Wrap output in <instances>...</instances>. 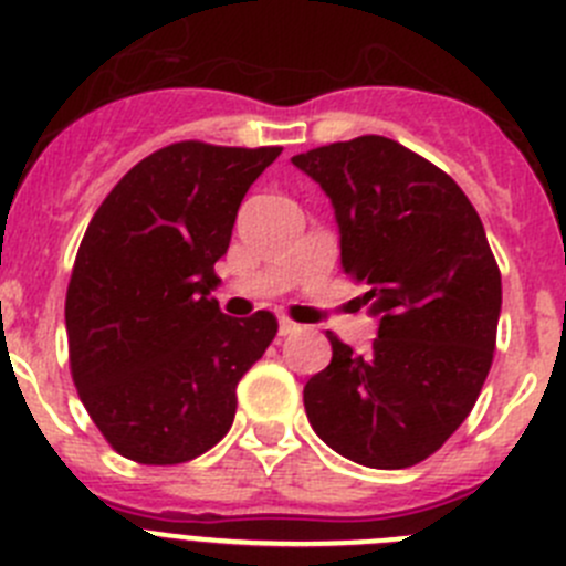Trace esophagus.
Listing matches in <instances>:
<instances>
[{
  "instance_id": "1",
  "label": "esophagus",
  "mask_w": 566,
  "mask_h": 566,
  "mask_svg": "<svg viewBox=\"0 0 566 566\" xmlns=\"http://www.w3.org/2000/svg\"><path fill=\"white\" fill-rule=\"evenodd\" d=\"M277 331H280V336H292V334H297L300 325L292 323V319H286V317H280L277 319Z\"/></svg>"
}]
</instances>
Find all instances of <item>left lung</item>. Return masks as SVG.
Here are the masks:
<instances>
[{"instance_id": "8db88e82", "label": "left lung", "mask_w": 566, "mask_h": 566, "mask_svg": "<svg viewBox=\"0 0 566 566\" xmlns=\"http://www.w3.org/2000/svg\"><path fill=\"white\" fill-rule=\"evenodd\" d=\"M334 205L345 274L378 317L370 354L331 339L305 415L342 458L407 469L469 418L496 345L502 277L458 181L396 139L367 137L292 157Z\"/></svg>"}]
</instances>
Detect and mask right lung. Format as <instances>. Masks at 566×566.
Segmentation results:
<instances>
[{
  "instance_id": "add662e5",
  "label": "right lung",
  "mask_w": 566,
  "mask_h": 566,
  "mask_svg": "<svg viewBox=\"0 0 566 566\" xmlns=\"http://www.w3.org/2000/svg\"><path fill=\"white\" fill-rule=\"evenodd\" d=\"M277 157L280 148L174 143L134 165L92 216L66 289L70 367L123 458L176 465L230 432L238 381L277 319L221 314L212 266L249 185Z\"/></svg>"
}]
</instances>
